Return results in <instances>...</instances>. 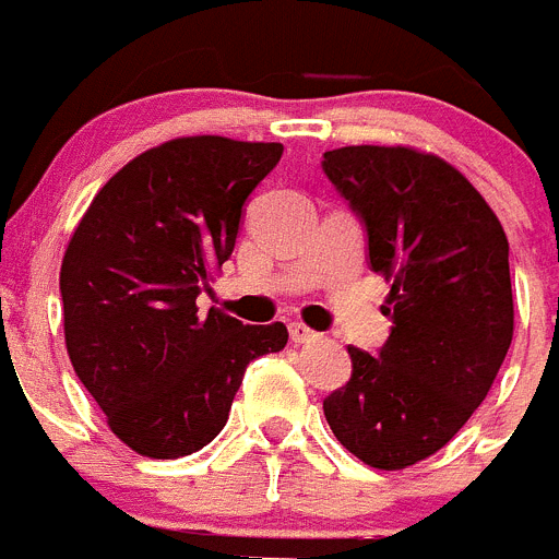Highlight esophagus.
Returning <instances> with one entry per match:
<instances>
[{
	"label": "esophagus",
	"instance_id": "obj_1",
	"mask_svg": "<svg viewBox=\"0 0 559 559\" xmlns=\"http://www.w3.org/2000/svg\"><path fill=\"white\" fill-rule=\"evenodd\" d=\"M288 333H290V342H297V345H305V342H313V338H317V333L305 325V322H290Z\"/></svg>",
	"mask_w": 559,
	"mask_h": 559
}]
</instances>
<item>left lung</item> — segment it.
<instances>
[{
    "instance_id": "8db88e82",
    "label": "left lung",
    "mask_w": 559,
    "mask_h": 559,
    "mask_svg": "<svg viewBox=\"0 0 559 559\" xmlns=\"http://www.w3.org/2000/svg\"><path fill=\"white\" fill-rule=\"evenodd\" d=\"M322 169L367 228L390 283L379 356L347 347L350 381L325 399L347 452L376 469L436 455L492 388L514 333L509 240L484 194L413 146H342Z\"/></svg>"
}]
</instances>
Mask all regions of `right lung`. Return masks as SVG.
Returning a JSON list of instances; mask_svg holds the SVG:
<instances>
[{
	"label": "right lung",
	"mask_w": 559,
	"mask_h": 559,
	"mask_svg": "<svg viewBox=\"0 0 559 559\" xmlns=\"http://www.w3.org/2000/svg\"><path fill=\"white\" fill-rule=\"evenodd\" d=\"M283 143L175 138L118 169L61 260L64 342L109 429L146 457L203 450L228 421L246 367L288 331L242 325L198 294L231 257L242 203Z\"/></svg>",
	"instance_id": "1"
}]
</instances>
